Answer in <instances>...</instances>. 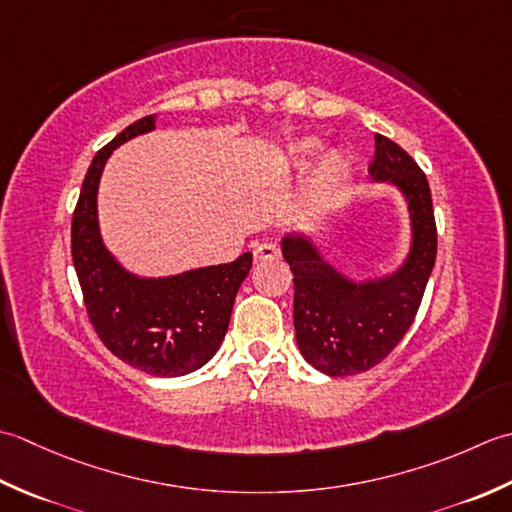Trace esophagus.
<instances>
[{"mask_svg": "<svg viewBox=\"0 0 512 512\" xmlns=\"http://www.w3.org/2000/svg\"><path fill=\"white\" fill-rule=\"evenodd\" d=\"M280 256V249L274 243H260L254 249L256 263H265V260H276Z\"/></svg>", "mask_w": 512, "mask_h": 512, "instance_id": "1", "label": "esophagus"}]
</instances>
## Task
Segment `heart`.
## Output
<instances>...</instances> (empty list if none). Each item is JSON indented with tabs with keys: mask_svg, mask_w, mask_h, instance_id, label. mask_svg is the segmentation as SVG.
<instances>
[{
	"mask_svg": "<svg viewBox=\"0 0 512 512\" xmlns=\"http://www.w3.org/2000/svg\"><path fill=\"white\" fill-rule=\"evenodd\" d=\"M318 150H320V143L316 139L294 141L287 148V165L291 170H307L311 161L318 156ZM320 174L322 179L329 183L340 181L342 176L347 174V161H344L340 154H327L325 161L320 165Z\"/></svg>",
	"mask_w": 512,
	"mask_h": 512,
	"instance_id": "b5f03b06",
	"label": "heart"
}]
</instances>
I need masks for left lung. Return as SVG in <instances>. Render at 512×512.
Returning <instances> with one entry per match:
<instances>
[{
	"label": "left lung",
	"mask_w": 512,
	"mask_h": 512,
	"mask_svg": "<svg viewBox=\"0 0 512 512\" xmlns=\"http://www.w3.org/2000/svg\"><path fill=\"white\" fill-rule=\"evenodd\" d=\"M369 174L398 187L409 210L411 245L398 269L353 280L322 256L311 236L294 232L280 243L294 274L298 349L331 378L369 371L389 356L413 325L435 265L437 229L424 172L398 143L375 134Z\"/></svg>",
	"instance_id": "1"
}]
</instances>
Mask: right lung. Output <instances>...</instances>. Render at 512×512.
I'll use <instances>...</instances> for the list:
<instances>
[{
	"label": "right lung",
	"instance_id": "1",
	"mask_svg": "<svg viewBox=\"0 0 512 512\" xmlns=\"http://www.w3.org/2000/svg\"><path fill=\"white\" fill-rule=\"evenodd\" d=\"M156 114L128 125L92 159L72 214V263L88 318L114 356L156 378L201 369L221 347L234 298L252 254L234 263L145 278L125 269L103 245L97 192L103 168L121 143L152 132Z\"/></svg>",
	"mask_w": 512,
	"mask_h": 512
}]
</instances>
